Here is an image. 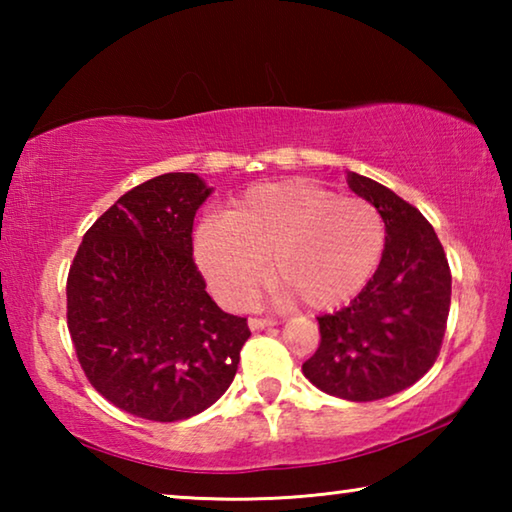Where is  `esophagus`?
Wrapping results in <instances>:
<instances>
[{
  "label": "esophagus",
  "instance_id": "esophagus-1",
  "mask_svg": "<svg viewBox=\"0 0 512 512\" xmlns=\"http://www.w3.org/2000/svg\"><path fill=\"white\" fill-rule=\"evenodd\" d=\"M277 320L275 318H250L248 320V327L257 332V329H266V327H275Z\"/></svg>",
  "mask_w": 512,
  "mask_h": 512
}]
</instances>
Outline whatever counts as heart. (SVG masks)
Segmentation results:
<instances>
[{
  "label": "heart",
  "instance_id": "obj_1",
  "mask_svg": "<svg viewBox=\"0 0 512 512\" xmlns=\"http://www.w3.org/2000/svg\"><path fill=\"white\" fill-rule=\"evenodd\" d=\"M386 228L363 198L339 196L307 180L248 189L225 219L196 230L198 264L230 305L262 287L266 259L282 300L332 309L357 296L384 255Z\"/></svg>",
  "mask_w": 512,
  "mask_h": 512
}]
</instances>
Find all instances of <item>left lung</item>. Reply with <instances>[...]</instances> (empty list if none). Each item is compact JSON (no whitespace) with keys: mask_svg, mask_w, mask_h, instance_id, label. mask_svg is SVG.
I'll use <instances>...</instances> for the list:
<instances>
[{"mask_svg":"<svg viewBox=\"0 0 512 512\" xmlns=\"http://www.w3.org/2000/svg\"><path fill=\"white\" fill-rule=\"evenodd\" d=\"M386 225L375 275L348 307L318 316L320 345L302 372L323 393L372 402L413 386L443 345L452 273L431 223L391 189L348 171Z\"/></svg>","mask_w":512,"mask_h":512,"instance_id":"obj_1","label":"left lung"}]
</instances>
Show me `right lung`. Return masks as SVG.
I'll use <instances>...</instances> for the list:
<instances>
[{
  "label": "right lung",
  "mask_w": 512,
  "mask_h": 512,
  "mask_svg": "<svg viewBox=\"0 0 512 512\" xmlns=\"http://www.w3.org/2000/svg\"><path fill=\"white\" fill-rule=\"evenodd\" d=\"M212 187L164 173L133 187L85 232L67 275V327L85 377L117 409L187 420L228 391L246 318L225 314L192 257Z\"/></svg>",
  "instance_id": "add662e5"
}]
</instances>
